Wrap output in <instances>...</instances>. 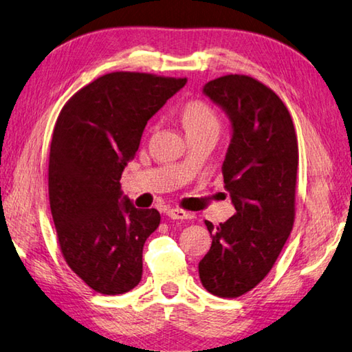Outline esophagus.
Here are the masks:
<instances>
[{
	"instance_id": "esophagus-1",
	"label": "esophagus",
	"mask_w": 352,
	"mask_h": 352,
	"mask_svg": "<svg viewBox=\"0 0 352 352\" xmlns=\"http://www.w3.org/2000/svg\"><path fill=\"white\" fill-rule=\"evenodd\" d=\"M166 214H168L171 219H192L193 218L192 213L182 210V208H170V210L166 212Z\"/></svg>"
}]
</instances>
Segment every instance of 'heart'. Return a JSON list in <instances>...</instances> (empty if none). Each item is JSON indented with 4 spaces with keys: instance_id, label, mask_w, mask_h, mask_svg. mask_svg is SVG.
<instances>
[{
    "instance_id": "heart-1",
    "label": "heart",
    "mask_w": 352,
    "mask_h": 352,
    "mask_svg": "<svg viewBox=\"0 0 352 352\" xmlns=\"http://www.w3.org/2000/svg\"><path fill=\"white\" fill-rule=\"evenodd\" d=\"M181 120L187 134L199 131H219V117L204 100H190L181 111Z\"/></svg>"
}]
</instances>
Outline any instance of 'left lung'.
Listing matches in <instances>:
<instances>
[{
    "instance_id": "left-lung-1",
    "label": "left lung",
    "mask_w": 352,
    "mask_h": 352,
    "mask_svg": "<svg viewBox=\"0 0 352 352\" xmlns=\"http://www.w3.org/2000/svg\"><path fill=\"white\" fill-rule=\"evenodd\" d=\"M204 92L232 120L223 176L236 213L219 226L206 221L212 248L199 278L217 297L236 298L266 278L291 235L298 140L286 104L256 78L229 74Z\"/></svg>"
}]
</instances>
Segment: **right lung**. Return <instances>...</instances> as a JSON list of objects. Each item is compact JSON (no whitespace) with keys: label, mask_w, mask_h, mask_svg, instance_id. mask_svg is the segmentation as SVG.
I'll list each match as a JSON object with an SVG mask.
<instances>
[{"label":"right lung","mask_w":352,"mask_h":352,"mask_svg":"<svg viewBox=\"0 0 352 352\" xmlns=\"http://www.w3.org/2000/svg\"><path fill=\"white\" fill-rule=\"evenodd\" d=\"M187 78L109 72L61 108L49 151V204L61 255L92 291L129 292L142 278V250L157 229L156 208L120 198V177L146 122Z\"/></svg>","instance_id":"obj_1"}]
</instances>
